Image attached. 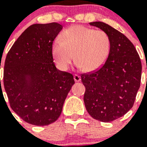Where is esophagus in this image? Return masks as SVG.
Listing matches in <instances>:
<instances>
[{"instance_id":"34e87169","label":"esophagus","mask_w":147,"mask_h":147,"mask_svg":"<svg viewBox=\"0 0 147 147\" xmlns=\"http://www.w3.org/2000/svg\"><path fill=\"white\" fill-rule=\"evenodd\" d=\"M74 79L75 82H80V80H81V77H80V76H79V75L77 74H74Z\"/></svg>"}]
</instances>
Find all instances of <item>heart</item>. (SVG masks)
Instances as JSON below:
<instances>
[{
    "label": "heart",
    "instance_id": "1",
    "mask_svg": "<svg viewBox=\"0 0 147 147\" xmlns=\"http://www.w3.org/2000/svg\"><path fill=\"white\" fill-rule=\"evenodd\" d=\"M111 42L108 34L103 30L74 26L62 32L52 46L56 64L66 71L74 60L80 69L93 71L99 69L107 61L110 53Z\"/></svg>",
    "mask_w": 147,
    "mask_h": 147
}]
</instances>
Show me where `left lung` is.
Listing matches in <instances>:
<instances>
[{"mask_svg":"<svg viewBox=\"0 0 147 147\" xmlns=\"http://www.w3.org/2000/svg\"><path fill=\"white\" fill-rule=\"evenodd\" d=\"M89 24L108 34L111 49L99 69L81 74L85 87L84 102L91 117L110 122L123 116L134 105L141 84V62L125 35L103 22Z\"/></svg>","mask_w":147,"mask_h":147,"instance_id":"left-lung-1","label":"left lung"}]
</instances>
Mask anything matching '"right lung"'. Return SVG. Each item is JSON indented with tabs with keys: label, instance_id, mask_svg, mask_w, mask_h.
Masks as SVG:
<instances>
[{
	"label": "right lung",
	"instance_id": "1",
	"mask_svg": "<svg viewBox=\"0 0 147 147\" xmlns=\"http://www.w3.org/2000/svg\"><path fill=\"white\" fill-rule=\"evenodd\" d=\"M62 28L57 23L30 26L6 55L3 85L10 107L28 124L45 126L57 120L75 83L71 74L57 69L53 59V42Z\"/></svg>",
	"mask_w": 147,
	"mask_h": 147
}]
</instances>
